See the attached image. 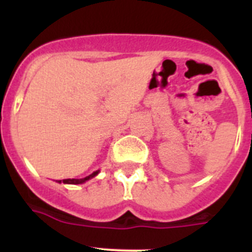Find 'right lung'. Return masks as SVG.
Returning <instances> with one entry per match:
<instances>
[{"mask_svg": "<svg viewBox=\"0 0 252 252\" xmlns=\"http://www.w3.org/2000/svg\"><path fill=\"white\" fill-rule=\"evenodd\" d=\"M98 174V171H93L92 174L88 175V177L86 178H82V179H63V180H59L58 183H65V184H82L84 183V182H87V180L92 179L93 177H95V175Z\"/></svg>", "mask_w": 252, "mask_h": 252, "instance_id": "1", "label": "right lung"}]
</instances>
